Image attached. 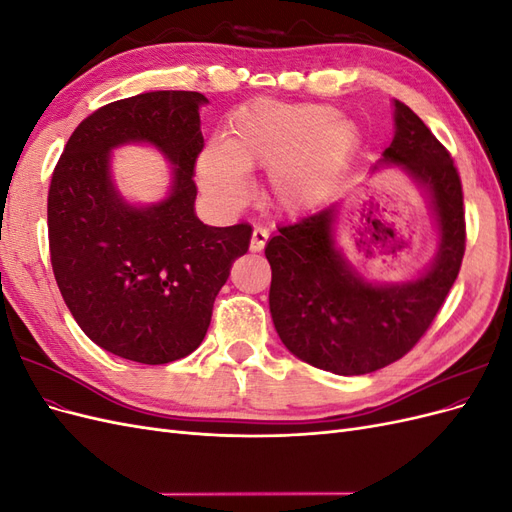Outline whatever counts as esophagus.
<instances>
[{"label":"esophagus","mask_w":512,"mask_h":512,"mask_svg":"<svg viewBox=\"0 0 512 512\" xmlns=\"http://www.w3.org/2000/svg\"><path fill=\"white\" fill-rule=\"evenodd\" d=\"M269 241V230L262 228V226H256L254 232H252V241H250V250L252 252H262L265 250V245Z\"/></svg>","instance_id":"obj_1"}]
</instances>
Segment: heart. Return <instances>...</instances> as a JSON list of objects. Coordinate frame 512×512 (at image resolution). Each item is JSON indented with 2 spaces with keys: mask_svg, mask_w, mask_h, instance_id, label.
<instances>
[{
  "mask_svg": "<svg viewBox=\"0 0 512 512\" xmlns=\"http://www.w3.org/2000/svg\"><path fill=\"white\" fill-rule=\"evenodd\" d=\"M361 128L329 104L256 100L232 113L222 141L198 158L203 190L222 205L247 194L245 173L269 168L267 203L297 215L320 207L361 149Z\"/></svg>",
  "mask_w": 512,
  "mask_h": 512,
  "instance_id": "obj_1",
  "label": "heart"
}]
</instances>
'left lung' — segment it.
<instances>
[{
  "label": "left lung",
  "instance_id": "8db88e82",
  "mask_svg": "<svg viewBox=\"0 0 512 512\" xmlns=\"http://www.w3.org/2000/svg\"><path fill=\"white\" fill-rule=\"evenodd\" d=\"M393 106V143L374 170L399 168L429 198L440 239L429 269L401 284L365 280L335 245L337 205L280 226L265 247L269 307L282 344L337 376L371 374L408 354L440 312L466 252L463 192L451 153L404 102Z\"/></svg>",
  "mask_w": 512,
  "mask_h": 512
}]
</instances>
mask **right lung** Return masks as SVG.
Returning a JSON list of instances; mask_svg holds the SVG:
<instances>
[{"label": "right lung", "instance_id": "1", "mask_svg": "<svg viewBox=\"0 0 512 512\" xmlns=\"http://www.w3.org/2000/svg\"><path fill=\"white\" fill-rule=\"evenodd\" d=\"M198 91H149L79 123L49 188V247L61 297L91 342L164 365L203 342L213 301L250 247L252 226L196 218L194 164L205 141ZM156 146L174 166L166 199L132 206L110 179L112 149Z\"/></svg>", "mask_w": 512, "mask_h": 512}]
</instances>
